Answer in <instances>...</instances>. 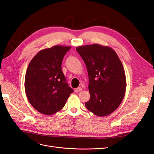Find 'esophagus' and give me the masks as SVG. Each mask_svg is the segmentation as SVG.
Returning a JSON list of instances; mask_svg holds the SVG:
<instances>
[{"instance_id":"34e87169","label":"esophagus","mask_w":154,"mask_h":154,"mask_svg":"<svg viewBox=\"0 0 154 154\" xmlns=\"http://www.w3.org/2000/svg\"><path fill=\"white\" fill-rule=\"evenodd\" d=\"M82 90V87H78V88H76V89L74 90V91H75V92H78L81 91Z\"/></svg>"}]
</instances>
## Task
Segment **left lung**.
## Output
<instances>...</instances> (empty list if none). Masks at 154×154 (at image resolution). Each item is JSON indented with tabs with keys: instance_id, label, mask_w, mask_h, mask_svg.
<instances>
[{
	"instance_id": "1",
	"label": "left lung",
	"mask_w": 154,
	"mask_h": 154,
	"mask_svg": "<svg viewBox=\"0 0 154 154\" xmlns=\"http://www.w3.org/2000/svg\"><path fill=\"white\" fill-rule=\"evenodd\" d=\"M88 75L90 100L86 108L98 116L117 109L125 96L127 82L123 64L114 49L97 44L79 46Z\"/></svg>"
}]
</instances>
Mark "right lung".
I'll use <instances>...</instances> for the list:
<instances>
[{
	"instance_id": "right-lung-1",
	"label": "right lung",
	"mask_w": 154,
	"mask_h": 154,
	"mask_svg": "<svg viewBox=\"0 0 154 154\" xmlns=\"http://www.w3.org/2000/svg\"><path fill=\"white\" fill-rule=\"evenodd\" d=\"M69 46L54 45L41 50L31 60L25 76V91L31 105L39 112L52 115L60 111L73 89L62 71Z\"/></svg>"
}]
</instances>
